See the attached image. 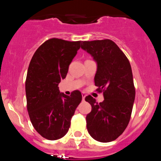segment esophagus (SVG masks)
I'll return each instance as SVG.
<instances>
[{
  "label": "esophagus",
  "instance_id": "34e87169",
  "mask_svg": "<svg viewBox=\"0 0 161 161\" xmlns=\"http://www.w3.org/2000/svg\"><path fill=\"white\" fill-rule=\"evenodd\" d=\"M85 96H86V95H85V93H82V100H83V101H85Z\"/></svg>",
  "mask_w": 161,
  "mask_h": 161
}]
</instances>
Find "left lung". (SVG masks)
Here are the masks:
<instances>
[{"label": "left lung", "mask_w": 161, "mask_h": 161, "mask_svg": "<svg viewBox=\"0 0 161 161\" xmlns=\"http://www.w3.org/2000/svg\"><path fill=\"white\" fill-rule=\"evenodd\" d=\"M81 48L97 62L95 85L104 96L100 103L90 95L85 97L92 106L86 116L88 131L97 141L111 142L130 122L136 97L131 67L125 54L109 39L85 41Z\"/></svg>", "instance_id": "obj_1"}]
</instances>
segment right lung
<instances>
[{"label":"right lung","instance_id":"obj_1","mask_svg":"<svg viewBox=\"0 0 161 161\" xmlns=\"http://www.w3.org/2000/svg\"><path fill=\"white\" fill-rule=\"evenodd\" d=\"M80 42L48 39L36 50L28 68L25 95L30 119L36 131L49 140L66 135L82 100L80 91H73L68 96L60 93L58 87L61 80L66 77Z\"/></svg>","mask_w":161,"mask_h":161}]
</instances>
